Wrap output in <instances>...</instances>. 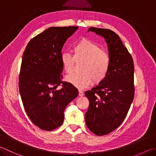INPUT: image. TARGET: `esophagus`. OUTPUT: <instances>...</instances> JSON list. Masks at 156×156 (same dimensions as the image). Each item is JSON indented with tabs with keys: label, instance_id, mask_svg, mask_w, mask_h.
Returning a JSON list of instances; mask_svg holds the SVG:
<instances>
[{
	"label": "esophagus",
	"instance_id": "obj_1",
	"mask_svg": "<svg viewBox=\"0 0 156 156\" xmlns=\"http://www.w3.org/2000/svg\"><path fill=\"white\" fill-rule=\"evenodd\" d=\"M78 95L79 96H83L84 95V93L83 92V91H82V90H78Z\"/></svg>",
	"mask_w": 156,
	"mask_h": 156
}]
</instances>
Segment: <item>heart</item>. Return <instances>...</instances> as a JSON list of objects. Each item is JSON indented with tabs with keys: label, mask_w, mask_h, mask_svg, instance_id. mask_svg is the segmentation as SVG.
Here are the masks:
<instances>
[{
	"label": "heart",
	"mask_w": 156,
	"mask_h": 156,
	"mask_svg": "<svg viewBox=\"0 0 156 156\" xmlns=\"http://www.w3.org/2000/svg\"><path fill=\"white\" fill-rule=\"evenodd\" d=\"M73 51V55L63 52L61 56L65 71L71 74L74 72L76 62L84 63L81 68L83 73L67 76L66 79L69 83L78 89H84L93 81L100 83L106 78L110 70V59L97 44L83 38L74 45Z\"/></svg>",
	"instance_id": "heart-1"
}]
</instances>
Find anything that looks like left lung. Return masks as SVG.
<instances>
[{"mask_svg":"<svg viewBox=\"0 0 156 156\" xmlns=\"http://www.w3.org/2000/svg\"><path fill=\"white\" fill-rule=\"evenodd\" d=\"M108 45L110 67L106 78L85 92L89 106L85 114L87 126L98 136L109 134L126 118L134 100V63L117 34L106 29L90 27Z\"/></svg>","mask_w":156,"mask_h":156,"instance_id":"left-lung-1","label":"left lung"}]
</instances>
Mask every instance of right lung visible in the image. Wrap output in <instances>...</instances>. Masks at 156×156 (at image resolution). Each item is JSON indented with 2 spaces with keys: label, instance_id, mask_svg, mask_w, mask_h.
Masks as SVG:
<instances>
[{
  "label": "right lung",
  "instance_id": "1",
  "mask_svg": "<svg viewBox=\"0 0 156 156\" xmlns=\"http://www.w3.org/2000/svg\"><path fill=\"white\" fill-rule=\"evenodd\" d=\"M78 29L50 27L31 39L22 55L20 94L27 115L41 129L51 131L61 126L66 106L78 95L75 87L61 81V60L64 44Z\"/></svg>",
  "mask_w": 156,
  "mask_h": 156
}]
</instances>
